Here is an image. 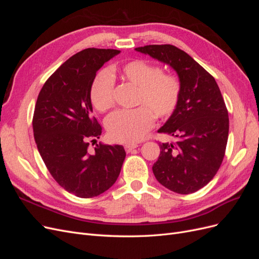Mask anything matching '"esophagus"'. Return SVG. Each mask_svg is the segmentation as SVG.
Instances as JSON below:
<instances>
[{
	"instance_id": "1",
	"label": "esophagus",
	"mask_w": 259,
	"mask_h": 259,
	"mask_svg": "<svg viewBox=\"0 0 259 259\" xmlns=\"http://www.w3.org/2000/svg\"><path fill=\"white\" fill-rule=\"evenodd\" d=\"M137 147H138V145H136V144H127V145H125V151H126V152H132Z\"/></svg>"
}]
</instances>
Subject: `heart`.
Wrapping results in <instances>:
<instances>
[{
	"label": "heart",
	"instance_id": "obj_1",
	"mask_svg": "<svg viewBox=\"0 0 259 259\" xmlns=\"http://www.w3.org/2000/svg\"><path fill=\"white\" fill-rule=\"evenodd\" d=\"M122 79L137 85L136 105L133 110H119L106 121L110 138L117 143L132 144L142 140L153 127L154 117L166 119L174 113L180 96V83L173 74L143 59L125 62L117 68ZM114 81L108 71L98 72L90 90L92 104L106 112L114 104Z\"/></svg>",
	"mask_w": 259,
	"mask_h": 259
}]
</instances>
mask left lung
Segmentation results:
<instances>
[{
    "mask_svg": "<svg viewBox=\"0 0 259 259\" xmlns=\"http://www.w3.org/2000/svg\"><path fill=\"white\" fill-rule=\"evenodd\" d=\"M135 51L170 66L178 74L177 107L158 131L174 137V142L160 143L152 170L167 189L193 193L213 179L225 155L229 117L221 90L204 68L174 45H146Z\"/></svg>",
    "mask_w": 259,
    "mask_h": 259,
    "instance_id": "left-lung-1",
    "label": "left lung"
}]
</instances>
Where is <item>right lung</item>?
Here are the masks:
<instances>
[{
    "label": "right lung",
    "mask_w": 259,
    "mask_h": 259,
    "mask_svg": "<svg viewBox=\"0 0 259 259\" xmlns=\"http://www.w3.org/2000/svg\"><path fill=\"white\" fill-rule=\"evenodd\" d=\"M120 54L117 50L86 49L65 61L38 94L32 120L37 150L56 182L79 198H94L120 175L125 150L120 145L90 142L101 135L93 116L90 90L96 72Z\"/></svg>",
    "instance_id": "obj_1"
}]
</instances>
